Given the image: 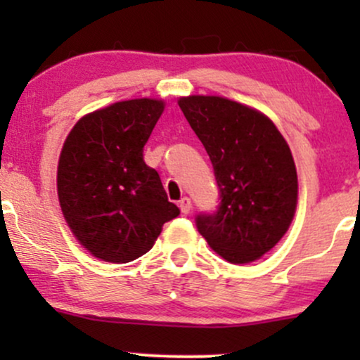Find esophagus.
I'll use <instances>...</instances> for the list:
<instances>
[{
    "instance_id": "1",
    "label": "esophagus",
    "mask_w": 360,
    "mask_h": 360,
    "mask_svg": "<svg viewBox=\"0 0 360 360\" xmlns=\"http://www.w3.org/2000/svg\"><path fill=\"white\" fill-rule=\"evenodd\" d=\"M179 208H181V212H183L184 214H188L189 212H191V198H188V196L181 198Z\"/></svg>"
}]
</instances>
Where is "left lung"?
Here are the masks:
<instances>
[{"mask_svg": "<svg viewBox=\"0 0 360 360\" xmlns=\"http://www.w3.org/2000/svg\"><path fill=\"white\" fill-rule=\"evenodd\" d=\"M177 105L201 140L220 188V210L196 225L232 264L259 260L288 232L298 205L291 148L262 111L223 96L191 94Z\"/></svg>", "mask_w": 360, "mask_h": 360, "instance_id": "obj_1", "label": "left lung"}]
</instances>
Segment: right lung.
<instances>
[{
  "label": "right lung",
  "mask_w": 360,
  "mask_h": 360,
  "mask_svg": "<svg viewBox=\"0 0 360 360\" xmlns=\"http://www.w3.org/2000/svg\"><path fill=\"white\" fill-rule=\"evenodd\" d=\"M164 108L157 98L117 101L77 120L64 140L57 196L65 223L93 257L131 262L179 214L155 169L143 162Z\"/></svg>",
  "instance_id": "1"
}]
</instances>
